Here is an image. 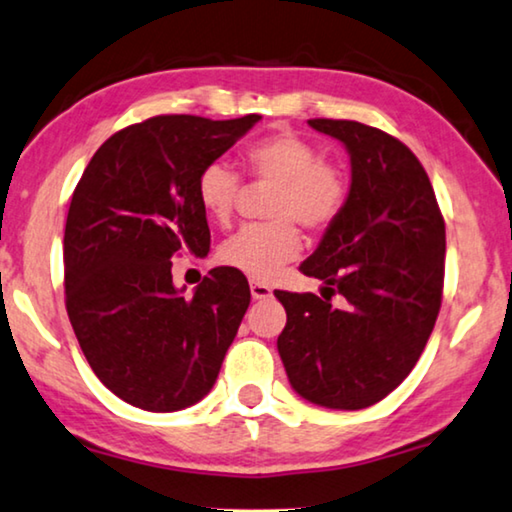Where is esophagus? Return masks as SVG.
Returning a JSON list of instances; mask_svg holds the SVG:
<instances>
[{
	"instance_id": "esophagus-1",
	"label": "esophagus",
	"mask_w": 512,
	"mask_h": 512,
	"mask_svg": "<svg viewBox=\"0 0 512 512\" xmlns=\"http://www.w3.org/2000/svg\"><path fill=\"white\" fill-rule=\"evenodd\" d=\"M250 294H253V299H269L271 287L266 283H259V280H250Z\"/></svg>"
}]
</instances>
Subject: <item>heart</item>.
Instances as JSON below:
<instances>
[{
  "label": "heart",
  "instance_id": "b5f03b06",
  "mask_svg": "<svg viewBox=\"0 0 512 512\" xmlns=\"http://www.w3.org/2000/svg\"><path fill=\"white\" fill-rule=\"evenodd\" d=\"M243 164L257 183L273 185L266 201L269 222L248 225L220 248V262L266 280L297 257L301 248L298 225L308 232H325L348 206L350 181L336 162L320 157L311 141L290 129L266 134L243 150ZM241 194V178L222 162H211L197 178V199L206 215L220 225L232 218Z\"/></svg>",
  "mask_w": 512,
  "mask_h": 512
}]
</instances>
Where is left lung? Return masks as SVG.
<instances>
[{
	"mask_svg": "<svg viewBox=\"0 0 512 512\" xmlns=\"http://www.w3.org/2000/svg\"><path fill=\"white\" fill-rule=\"evenodd\" d=\"M308 125L348 148V206L301 264L313 292H283L287 325L278 352L299 397L318 406H373L413 371L443 299L445 222L413 150L357 120ZM341 293L343 309L330 306Z\"/></svg>",
	"mask_w": 512,
	"mask_h": 512,
	"instance_id": "obj_1",
	"label": "left lung"
}]
</instances>
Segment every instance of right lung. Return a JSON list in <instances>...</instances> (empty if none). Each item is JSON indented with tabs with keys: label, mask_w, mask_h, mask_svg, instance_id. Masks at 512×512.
I'll return each instance as SVG.
<instances>
[{
	"label": "right lung",
	"mask_w": 512,
	"mask_h": 512,
	"mask_svg": "<svg viewBox=\"0 0 512 512\" xmlns=\"http://www.w3.org/2000/svg\"><path fill=\"white\" fill-rule=\"evenodd\" d=\"M262 115H155L92 155L64 227V304L95 376L122 401L171 413L204 399L248 311L241 271H208L192 297L171 259L211 248L201 169Z\"/></svg>",
	"instance_id": "obj_1"
}]
</instances>
